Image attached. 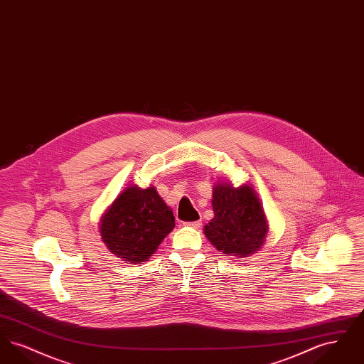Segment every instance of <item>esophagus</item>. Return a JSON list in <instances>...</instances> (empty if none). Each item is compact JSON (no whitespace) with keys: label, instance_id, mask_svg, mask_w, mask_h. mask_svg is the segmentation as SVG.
<instances>
[{"label":"esophagus","instance_id":"obj_1","mask_svg":"<svg viewBox=\"0 0 364 364\" xmlns=\"http://www.w3.org/2000/svg\"><path fill=\"white\" fill-rule=\"evenodd\" d=\"M184 225L190 226V228H193V229H198V228H200V226H202V221H200V220H198V221H192V223H186Z\"/></svg>","mask_w":364,"mask_h":364}]
</instances>
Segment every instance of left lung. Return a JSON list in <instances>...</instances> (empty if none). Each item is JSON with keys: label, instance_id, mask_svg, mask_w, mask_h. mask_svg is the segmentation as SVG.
<instances>
[{"label": "left lung", "instance_id": "8db88e82", "mask_svg": "<svg viewBox=\"0 0 364 364\" xmlns=\"http://www.w3.org/2000/svg\"><path fill=\"white\" fill-rule=\"evenodd\" d=\"M211 205L214 217L203 229L208 242L218 251L237 258L259 251L266 242L269 224L251 184L233 187L230 181H217Z\"/></svg>", "mask_w": 364, "mask_h": 364}]
</instances>
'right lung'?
Returning a JSON list of instances; mask_svg holds the SVG:
<instances>
[{"label":"right lung","instance_id":"obj_1","mask_svg":"<svg viewBox=\"0 0 364 364\" xmlns=\"http://www.w3.org/2000/svg\"><path fill=\"white\" fill-rule=\"evenodd\" d=\"M172 208L154 186H128L106 208L100 233L107 250L131 263L149 259L161 242L173 230Z\"/></svg>","mask_w":364,"mask_h":364}]
</instances>
